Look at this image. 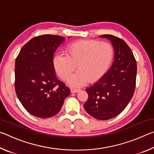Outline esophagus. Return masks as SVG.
<instances>
[{
	"label": "esophagus",
	"mask_w": 154,
	"mask_h": 154,
	"mask_svg": "<svg viewBox=\"0 0 154 154\" xmlns=\"http://www.w3.org/2000/svg\"><path fill=\"white\" fill-rule=\"evenodd\" d=\"M80 91V89H75V88H71V92L72 93H76Z\"/></svg>",
	"instance_id": "esophagus-1"
}]
</instances>
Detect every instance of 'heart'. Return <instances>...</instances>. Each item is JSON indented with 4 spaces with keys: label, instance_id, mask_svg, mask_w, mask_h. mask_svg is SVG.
Returning a JSON list of instances; mask_svg holds the SVG:
<instances>
[{
    "label": "heart",
    "instance_id": "obj_1",
    "mask_svg": "<svg viewBox=\"0 0 154 154\" xmlns=\"http://www.w3.org/2000/svg\"><path fill=\"white\" fill-rule=\"evenodd\" d=\"M114 56V48L108 42L81 40L67 47L66 55L54 56V67L58 75L66 81L77 68L78 71L69 79V85L79 87L88 81L94 82L108 71Z\"/></svg>",
    "mask_w": 154,
    "mask_h": 154
}]
</instances>
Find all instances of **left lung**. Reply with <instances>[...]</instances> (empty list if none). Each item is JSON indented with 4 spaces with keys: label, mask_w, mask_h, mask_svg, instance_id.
Instances as JSON below:
<instances>
[{
    "label": "left lung",
    "mask_w": 154,
    "mask_h": 154,
    "mask_svg": "<svg viewBox=\"0 0 154 154\" xmlns=\"http://www.w3.org/2000/svg\"><path fill=\"white\" fill-rule=\"evenodd\" d=\"M99 36L111 41L114 62L103 77L85 90L88 98L83 106L93 118L107 120L121 113L133 96L137 66L133 53L124 40L111 35Z\"/></svg>",
    "instance_id": "8db88e82"
}]
</instances>
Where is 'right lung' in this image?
<instances>
[{
	"label": "right lung",
	"instance_id": "1",
	"mask_svg": "<svg viewBox=\"0 0 154 154\" xmlns=\"http://www.w3.org/2000/svg\"><path fill=\"white\" fill-rule=\"evenodd\" d=\"M65 38L43 35L22 47L15 59V90L28 113L48 118L60 111L71 90L57 78L53 64L54 52Z\"/></svg>",
	"mask_w": 154,
	"mask_h": 154
}]
</instances>
